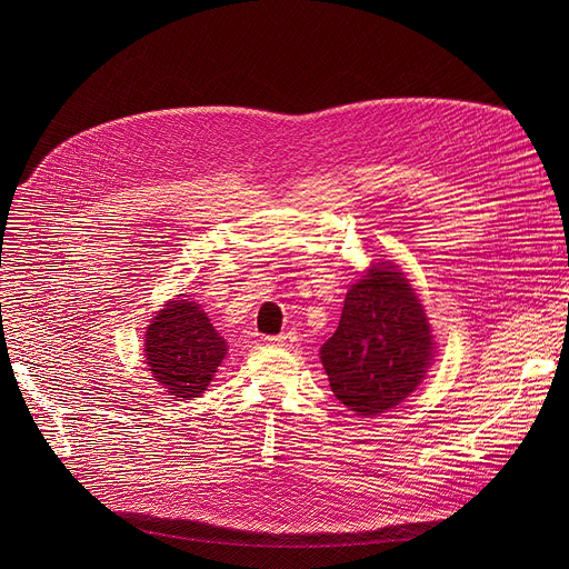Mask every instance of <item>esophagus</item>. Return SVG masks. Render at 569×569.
<instances>
[{
    "label": "esophagus",
    "instance_id": "34e87169",
    "mask_svg": "<svg viewBox=\"0 0 569 569\" xmlns=\"http://www.w3.org/2000/svg\"><path fill=\"white\" fill-rule=\"evenodd\" d=\"M292 342H295V336H292V333H281V336L266 338V345H270V347H290Z\"/></svg>",
    "mask_w": 569,
    "mask_h": 569
}]
</instances>
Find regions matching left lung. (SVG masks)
Instances as JSON below:
<instances>
[{
	"label": "left lung",
	"mask_w": 569,
	"mask_h": 569,
	"mask_svg": "<svg viewBox=\"0 0 569 569\" xmlns=\"http://www.w3.org/2000/svg\"><path fill=\"white\" fill-rule=\"evenodd\" d=\"M432 356L423 303L393 263L371 266L349 288L340 327L319 351L336 398L360 417L400 405L426 378Z\"/></svg>",
	"instance_id": "left-lung-1"
}]
</instances>
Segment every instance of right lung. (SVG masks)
Returning a JSON list of instances; mask_svg holds the SVG:
<instances>
[{
  "mask_svg": "<svg viewBox=\"0 0 569 569\" xmlns=\"http://www.w3.org/2000/svg\"><path fill=\"white\" fill-rule=\"evenodd\" d=\"M143 351L148 371L169 396L193 400L216 376L227 356V342L198 301L178 295L148 323Z\"/></svg>",
  "mask_w": 569,
  "mask_h": 569,
  "instance_id": "1",
  "label": "right lung"
}]
</instances>
